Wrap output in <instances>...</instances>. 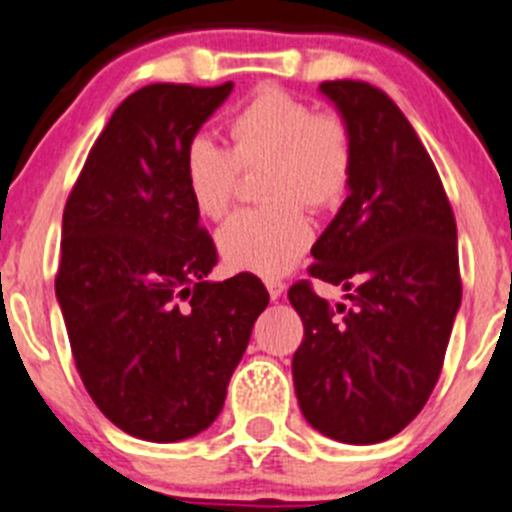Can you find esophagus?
Returning <instances> with one entry per match:
<instances>
[{"label":"esophagus","mask_w":512,"mask_h":512,"mask_svg":"<svg viewBox=\"0 0 512 512\" xmlns=\"http://www.w3.org/2000/svg\"><path fill=\"white\" fill-rule=\"evenodd\" d=\"M265 288H267V293H270L272 300H280L285 293L283 280H265Z\"/></svg>","instance_id":"esophagus-1"}]
</instances>
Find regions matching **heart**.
I'll return each mask as SVG.
<instances>
[{
  "mask_svg": "<svg viewBox=\"0 0 512 512\" xmlns=\"http://www.w3.org/2000/svg\"><path fill=\"white\" fill-rule=\"evenodd\" d=\"M232 151L207 133L186 143L184 179L202 217L219 219L232 207L242 171L267 169L262 212H240L217 232V250L234 272L278 278L293 270L313 242L303 209H331L351 179V133L336 113L278 88L260 90L229 121Z\"/></svg>",
  "mask_w": 512,
  "mask_h": 512,
  "instance_id": "1",
  "label": "heart"
}]
</instances>
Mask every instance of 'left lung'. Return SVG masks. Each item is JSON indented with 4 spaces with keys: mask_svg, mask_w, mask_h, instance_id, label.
I'll return each instance as SVG.
<instances>
[{
    "mask_svg": "<svg viewBox=\"0 0 512 512\" xmlns=\"http://www.w3.org/2000/svg\"><path fill=\"white\" fill-rule=\"evenodd\" d=\"M321 93L348 126L353 164L310 275L346 300L331 305L308 280L288 290L305 328L295 394L321 434L376 444L422 412L442 371L462 300L457 224L427 148L384 90L328 80Z\"/></svg>",
    "mask_w": 512,
    "mask_h": 512,
    "instance_id": "8db88e82",
    "label": "left lung"
}]
</instances>
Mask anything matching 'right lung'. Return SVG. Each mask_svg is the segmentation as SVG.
I'll list each match as a JSON object with an SVG mask.
<instances>
[{"instance_id": "1", "label": "right lung", "mask_w": 512, "mask_h": 512, "mask_svg": "<svg viewBox=\"0 0 512 512\" xmlns=\"http://www.w3.org/2000/svg\"><path fill=\"white\" fill-rule=\"evenodd\" d=\"M232 88L128 95L62 212L55 295L75 366L95 407L146 442L189 439L219 417L270 303L247 272L207 280L217 250L186 191V143Z\"/></svg>"}]
</instances>
